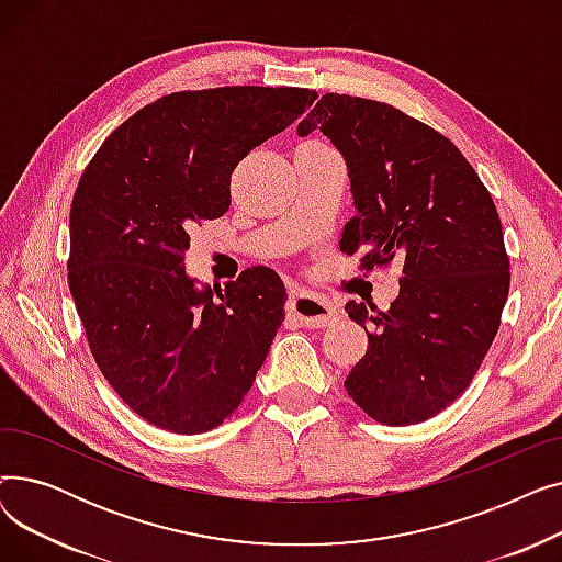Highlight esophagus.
Returning <instances> with one entry per match:
<instances>
[{
  "label": "esophagus",
  "mask_w": 562,
  "mask_h": 562,
  "mask_svg": "<svg viewBox=\"0 0 562 562\" xmlns=\"http://www.w3.org/2000/svg\"><path fill=\"white\" fill-rule=\"evenodd\" d=\"M289 310L299 316L305 328H326L337 321L335 307L307 291H293L289 296Z\"/></svg>",
  "instance_id": "obj_1"
}]
</instances>
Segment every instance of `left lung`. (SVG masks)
Returning <instances> with one entry per match:
<instances>
[{"instance_id":"1","label":"left lung","mask_w":562,"mask_h":562,"mask_svg":"<svg viewBox=\"0 0 562 562\" xmlns=\"http://www.w3.org/2000/svg\"><path fill=\"white\" fill-rule=\"evenodd\" d=\"M314 130L339 147L356 200L339 250L362 271L403 266L390 310L346 303L369 346L344 387L380 424L426 422L469 387L501 326L510 259L494 200L447 136L392 104L326 93L299 125Z\"/></svg>"}]
</instances>
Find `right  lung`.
Returning <instances> with one entry per match:
<instances>
[{
    "mask_svg": "<svg viewBox=\"0 0 562 562\" xmlns=\"http://www.w3.org/2000/svg\"><path fill=\"white\" fill-rule=\"evenodd\" d=\"M314 100L296 86L170 93L113 130L79 177L70 293L102 375L157 428L221 426L266 360L284 321L280 276L252 266L198 291L189 229L227 212L236 164Z\"/></svg>",
    "mask_w": 562,
    "mask_h": 562,
    "instance_id": "add662e5",
    "label": "right lung"
}]
</instances>
